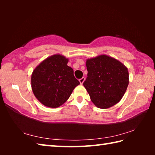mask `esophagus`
I'll return each instance as SVG.
<instances>
[{
	"label": "esophagus",
	"mask_w": 155,
	"mask_h": 155,
	"mask_svg": "<svg viewBox=\"0 0 155 155\" xmlns=\"http://www.w3.org/2000/svg\"><path fill=\"white\" fill-rule=\"evenodd\" d=\"M84 81H85V78H84V77L81 78V79H79V82H80V84H81V85H83V83Z\"/></svg>",
	"instance_id": "1"
}]
</instances>
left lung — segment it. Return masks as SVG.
Listing matches in <instances>:
<instances>
[{"label": "left lung", "instance_id": "left-lung-1", "mask_svg": "<svg viewBox=\"0 0 155 155\" xmlns=\"http://www.w3.org/2000/svg\"><path fill=\"white\" fill-rule=\"evenodd\" d=\"M87 77L84 87L100 109H108L121 101L129 83L128 68L114 57L101 54L86 60Z\"/></svg>", "mask_w": 155, "mask_h": 155}]
</instances>
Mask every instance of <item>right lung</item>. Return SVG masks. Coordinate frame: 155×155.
<instances>
[{"instance_id": "right-lung-1", "label": "right lung", "mask_w": 155, "mask_h": 155, "mask_svg": "<svg viewBox=\"0 0 155 155\" xmlns=\"http://www.w3.org/2000/svg\"><path fill=\"white\" fill-rule=\"evenodd\" d=\"M68 58L60 54L43 60L31 74V88L35 98L44 106L57 108L70 98L80 84L74 70L67 65Z\"/></svg>"}]
</instances>
